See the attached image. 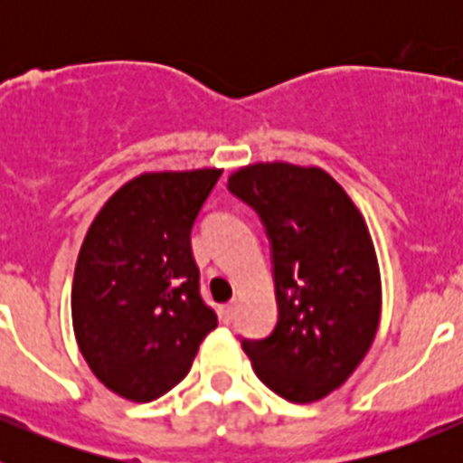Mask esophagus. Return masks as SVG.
<instances>
[{"mask_svg":"<svg viewBox=\"0 0 463 463\" xmlns=\"http://www.w3.org/2000/svg\"><path fill=\"white\" fill-rule=\"evenodd\" d=\"M220 313H222V320H224V325H229V322L234 320V304H227V306H222V310H220Z\"/></svg>","mask_w":463,"mask_h":463,"instance_id":"esophagus-1","label":"esophagus"}]
</instances>
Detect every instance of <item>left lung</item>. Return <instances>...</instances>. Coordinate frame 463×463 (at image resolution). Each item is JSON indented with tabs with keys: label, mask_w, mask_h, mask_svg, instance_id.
I'll return each mask as SVG.
<instances>
[{
	"label": "left lung",
	"mask_w": 463,
	"mask_h": 463,
	"mask_svg": "<svg viewBox=\"0 0 463 463\" xmlns=\"http://www.w3.org/2000/svg\"><path fill=\"white\" fill-rule=\"evenodd\" d=\"M227 190L264 224L278 304L271 334L241 345L282 399H322L353 375L378 331L380 271L366 222L315 166H245Z\"/></svg>",
	"instance_id": "obj_1"
}]
</instances>
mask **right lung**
I'll return each mask as SVG.
<instances>
[{
  "mask_svg": "<svg viewBox=\"0 0 463 463\" xmlns=\"http://www.w3.org/2000/svg\"><path fill=\"white\" fill-rule=\"evenodd\" d=\"M220 175H138L104 203L80 245L71 288L76 341L92 373L125 399L166 394L218 326L190 234Z\"/></svg>",
  "mask_w": 463,
  "mask_h": 463,
  "instance_id": "add662e5",
  "label": "right lung"
}]
</instances>
